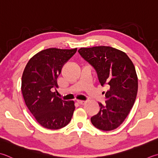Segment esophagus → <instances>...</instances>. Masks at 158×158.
Listing matches in <instances>:
<instances>
[{
  "instance_id": "esophagus-1",
  "label": "esophagus",
  "mask_w": 158,
  "mask_h": 158,
  "mask_svg": "<svg viewBox=\"0 0 158 158\" xmlns=\"http://www.w3.org/2000/svg\"><path fill=\"white\" fill-rule=\"evenodd\" d=\"M77 103H78L79 105H81V106H83V105H84V104L85 103V101L78 100V101H77Z\"/></svg>"
}]
</instances>
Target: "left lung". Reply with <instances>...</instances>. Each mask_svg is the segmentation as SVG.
<instances>
[{
	"instance_id": "8db88e82",
	"label": "left lung",
	"mask_w": 158,
	"mask_h": 158,
	"mask_svg": "<svg viewBox=\"0 0 158 158\" xmlns=\"http://www.w3.org/2000/svg\"><path fill=\"white\" fill-rule=\"evenodd\" d=\"M78 51L94 68L101 85L109 88L106 105L98 103L100 111L90 119L92 125L100 130H114L128 116L136 98L138 85L134 65L125 52L111 46L83 47Z\"/></svg>"
}]
</instances>
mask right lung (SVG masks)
I'll return each instance as SVG.
<instances>
[{"mask_svg": "<svg viewBox=\"0 0 158 158\" xmlns=\"http://www.w3.org/2000/svg\"><path fill=\"white\" fill-rule=\"evenodd\" d=\"M77 48H50L30 59L22 77L21 91L28 109L40 125L48 129L66 126L75 106L73 101H63L51 88H58L57 79L61 69Z\"/></svg>", "mask_w": 158, "mask_h": 158, "instance_id": "obj_1", "label": "right lung"}]
</instances>
